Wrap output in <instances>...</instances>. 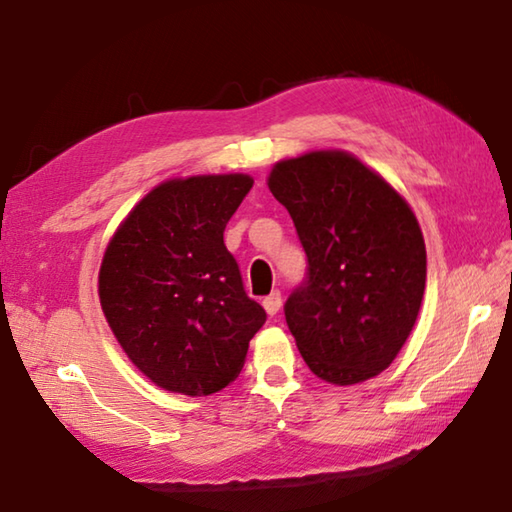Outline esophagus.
I'll list each match as a JSON object with an SVG mask.
<instances>
[{
  "label": "esophagus",
  "instance_id": "34e87169",
  "mask_svg": "<svg viewBox=\"0 0 512 512\" xmlns=\"http://www.w3.org/2000/svg\"><path fill=\"white\" fill-rule=\"evenodd\" d=\"M262 304H264V309H266L268 315H275L277 311H280V306H282V293L280 291H273L271 295L264 297Z\"/></svg>",
  "mask_w": 512,
  "mask_h": 512
}]
</instances>
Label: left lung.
Masks as SVG:
<instances>
[{"instance_id":"left-lung-1","label":"left lung","mask_w":512,"mask_h":512,"mask_svg":"<svg viewBox=\"0 0 512 512\" xmlns=\"http://www.w3.org/2000/svg\"><path fill=\"white\" fill-rule=\"evenodd\" d=\"M268 188L309 262L284 304L304 362L333 385L378 376L412 333L425 291L414 212L383 176L338 150L280 161Z\"/></svg>"}]
</instances>
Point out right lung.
<instances>
[{
    "instance_id": "1",
    "label": "right lung",
    "mask_w": 512,
    "mask_h": 512,
    "mask_svg": "<svg viewBox=\"0 0 512 512\" xmlns=\"http://www.w3.org/2000/svg\"><path fill=\"white\" fill-rule=\"evenodd\" d=\"M250 188L248 174L165 181L136 203L102 257V313L129 360L167 392L208 396L230 385L266 322L224 244Z\"/></svg>"
}]
</instances>
